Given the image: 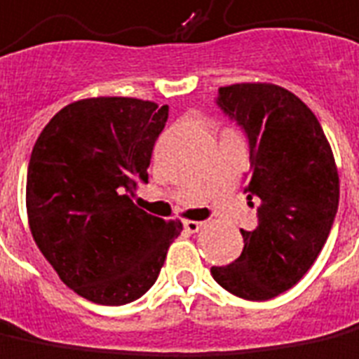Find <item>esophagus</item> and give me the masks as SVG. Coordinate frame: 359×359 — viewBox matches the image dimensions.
<instances>
[{
    "mask_svg": "<svg viewBox=\"0 0 359 359\" xmlns=\"http://www.w3.org/2000/svg\"><path fill=\"white\" fill-rule=\"evenodd\" d=\"M182 225H184V229H187L188 233H198L202 227H204V223L202 222H194V219H184L182 222Z\"/></svg>",
    "mask_w": 359,
    "mask_h": 359,
    "instance_id": "34e87169",
    "label": "esophagus"
}]
</instances>
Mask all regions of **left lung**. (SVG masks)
Masks as SVG:
<instances>
[{"label": "left lung", "mask_w": 359, "mask_h": 359, "mask_svg": "<svg viewBox=\"0 0 359 359\" xmlns=\"http://www.w3.org/2000/svg\"><path fill=\"white\" fill-rule=\"evenodd\" d=\"M217 104L249 137L245 192L258 225L241 229V257L212 276L237 297L266 302L297 284L325 247L340 196L337 163L317 116L280 85L219 87Z\"/></svg>", "instance_id": "8db88e82"}]
</instances>
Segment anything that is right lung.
I'll return each mask as SVG.
<instances>
[{"mask_svg":"<svg viewBox=\"0 0 359 359\" xmlns=\"http://www.w3.org/2000/svg\"><path fill=\"white\" fill-rule=\"evenodd\" d=\"M167 104L93 97L54 114L32 147L27 215L32 239L77 295L99 305L136 302L155 284L180 222L134 202L147 182Z\"/></svg>","mask_w":359,"mask_h":359,"instance_id":"1","label":"right lung"}]
</instances>
